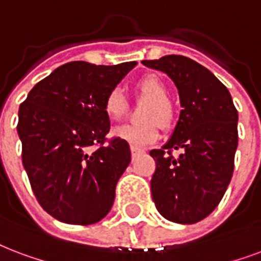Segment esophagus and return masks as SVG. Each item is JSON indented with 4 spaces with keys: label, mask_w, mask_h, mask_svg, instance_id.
<instances>
[{
    "label": "esophagus",
    "mask_w": 261,
    "mask_h": 261,
    "mask_svg": "<svg viewBox=\"0 0 261 261\" xmlns=\"http://www.w3.org/2000/svg\"><path fill=\"white\" fill-rule=\"evenodd\" d=\"M144 152V150H142V149H138V148H131V156L134 157V156H137V154H138V153H142Z\"/></svg>",
    "instance_id": "esophagus-1"
}]
</instances>
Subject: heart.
<instances>
[{
    "instance_id": "heart-1",
    "label": "heart",
    "mask_w": 261,
    "mask_h": 261,
    "mask_svg": "<svg viewBox=\"0 0 261 261\" xmlns=\"http://www.w3.org/2000/svg\"><path fill=\"white\" fill-rule=\"evenodd\" d=\"M135 93L149 99L142 117L145 122L127 123L116 127L113 135L130 145L131 148H145L159 139V126L170 128L175 122L176 111L170 99L168 89L157 75H148L135 85ZM105 113L111 120H120L127 111V98L119 87L109 91L104 101Z\"/></svg>"
}]
</instances>
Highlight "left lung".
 Wrapping results in <instances>:
<instances>
[{
	"label": "left lung",
	"instance_id": "1",
	"mask_svg": "<svg viewBox=\"0 0 261 261\" xmlns=\"http://www.w3.org/2000/svg\"><path fill=\"white\" fill-rule=\"evenodd\" d=\"M142 63L174 81L182 105L172 137L150 150L153 201L171 222L197 223L218 206L231 180L238 112L227 87L194 60L170 55ZM179 148L184 152L175 159L172 150Z\"/></svg>",
	"mask_w": 261,
	"mask_h": 261
}]
</instances>
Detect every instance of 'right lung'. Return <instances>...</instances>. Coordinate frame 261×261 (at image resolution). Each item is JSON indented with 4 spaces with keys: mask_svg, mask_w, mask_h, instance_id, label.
<instances>
[{
    "mask_svg": "<svg viewBox=\"0 0 261 261\" xmlns=\"http://www.w3.org/2000/svg\"><path fill=\"white\" fill-rule=\"evenodd\" d=\"M135 64L71 61L38 82L20 104L23 166L39 205L60 222L87 226L112 208L131 152L119 138L105 144L111 122L104 101Z\"/></svg>",
    "mask_w": 261,
    "mask_h": 261,
    "instance_id": "add662e5",
    "label": "right lung"
}]
</instances>
